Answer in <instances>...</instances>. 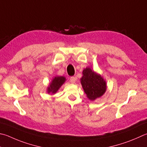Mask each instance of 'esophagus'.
Returning <instances> with one entry per match:
<instances>
[{"mask_svg":"<svg viewBox=\"0 0 147 147\" xmlns=\"http://www.w3.org/2000/svg\"><path fill=\"white\" fill-rule=\"evenodd\" d=\"M76 80V78H75V77H74V76L70 77V82H71V83H72V84H74V83H75Z\"/></svg>","mask_w":147,"mask_h":147,"instance_id":"esophagus-1","label":"esophagus"}]
</instances>
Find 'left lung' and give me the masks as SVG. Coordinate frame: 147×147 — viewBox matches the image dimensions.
Masks as SVG:
<instances>
[{
    "instance_id": "left-lung-1",
    "label": "left lung",
    "mask_w": 147,
    "mask_h": 147,
    "mask_svg": "<svg viewBox=\"0 0 147 147\" xmlns=\"http://www.w3.org/2000/svg\"><path fill=\"white\" fill-rule=\"evenodd\" d=\"M82 74L81 84L87 97L92 101L101 97L107 89L106 82L103 77L90 67L84 69Z\"/></svg>"
}]
</instances>
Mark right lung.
<instances>
[{"label":"right lung","mask_w":147,"mask_h":147,"mask_svg":"<svg viewBox=\"0 0 147 147\" xmlns=\"http://www.w3.org/2000/svg\"><path fill=\"white\" fill-rule=\"evenodd\" d=\"M65 78L64 76H55L50 83L49 87H47V92L50 94H55L60 87L64 84L65 82Z\"/></svg>","instance_id":"1"}]
</instances>
